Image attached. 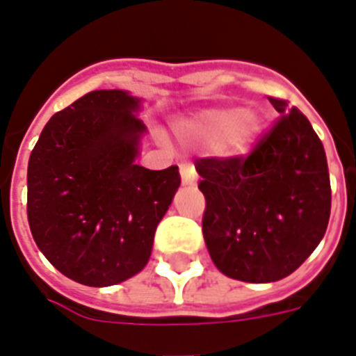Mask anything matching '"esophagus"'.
I'll list each match as a JSON object with an SVG mask.
<instances>
[{"label": "esophagus", "instance_id": "obj_1", "mask_svg": "<svg viewBox=\"0 0 356 356\" xmlns=\"http://www.w3.org/2000/svg\"><path fill=\"white\" fill-rule=\"evenodd\" d=\"M181 179H183V184H186V186H193V184L197 183V173H195L193 164H181Z\"/></svg>", "mask_w": 356, "mask_h": 356}]
</instances>
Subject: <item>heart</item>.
I'll return each instance as SVG.
<instances>
[{
    "instance_id": "b5f03b06",
    "label": "heart",
    "mask_w": 356,
    "mask_h": 356,
    "mask_svg": "<svg viewBox=\"0 0 356 356\" xmlns=\"http://www.w3.org/2000/svg\"><path fill=\"white\" fill-rule=\"evenodd\" d=\"M259 118L241 108H213L195 113L175 124L179 137L190 143H218L223 155H243L259 131Z\"/></svg>"
}]
</instances>
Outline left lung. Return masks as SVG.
Here are the masks:
<instances>
[{
  "mask_svg": "<svg viewBox=\"0 0 356 356\" xmlns=\"http://www.w3.org/2000/svg\"><path fill=\"white\" fill-rule=\"evenodd\" d=\"M282 115L247 157L199 159L203 236L228 278L270 283L293 274L327 230L331 183L307 117L268 97Z\"/></svg>",
  "mask_w": 356,
  "mask_h": 356,
  "instance_id": "8db88e82",
  "label": "left lung"
}]
</instances>
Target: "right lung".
<instances>
[{
    "label": "right lung",
    "mask_w": 356,
    "mask_h": 356,
    "mask_svg": "<svg viewBox=\"0 0 356 356\" xmlns=\"http://www.w3.org/2000/svg\"><path fill=\"white\" fill-rule=\"evenodd\" d=\"M140 98L83 95L51 117L27 168V218L38 248L63 276L109 287L140 273L181 184L177 166H138Z\"/></svg>",
    "instance_id": "obj_1"
}]
</instances>
